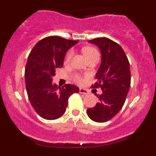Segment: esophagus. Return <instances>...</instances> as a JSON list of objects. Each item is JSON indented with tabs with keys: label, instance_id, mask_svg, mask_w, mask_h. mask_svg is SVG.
<instances>
[{
	"label": "esophagus",
	"instance_id": "esophagus-1",
	"mask_svg": "<svg viewBox=\"0 0 156 156\" xmlns=\"http://www.w3.org/2000/svg\"><path fill=\"white\" fill-rule=\"evenodd\" d=\"M79 92L80 93V94H89L88 90H87V89H83V88H80Z\"/></svg>",
	"mask_w": 156,
	"mask_h": 156
}]
</instances>
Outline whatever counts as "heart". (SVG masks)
Here are the masks:
<instances>
[{"label":"heart","mask_w":156,"mask_h":156,"mask_svg":"<svg viewBox=\"0 0 156 156\" xmlns=\"http://www.w3.org/2000/svg\"><path fill=\"white\" fill-rule=\"evenodd\" d=\"M83 52L84 55H86V57H87L88 60L90 59V58H92V57L96 56V55H99V53H98V51H97V49H95V48L93 47L83 48ZM73 55V50H69V51L67 53V54H66V56H65L66 63H69V62H70ZM73 80L78 83L81 84L83 83V78H82L81 76L79 74L74 75V76H73Z\"/></svg>","instance_id":"heart-1"}]
</instances>
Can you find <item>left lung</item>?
Here are the masks:
<instances>
[{
    "instance_id": "obj_1",
    "label": "left lung",
    "mask_w": 156,
    "mask_h": 156,
    "mask_svg": "<svg viewBox=\"0 0 156 156\" xmlns=\"http://www.w3.org/2000/svg\"><path fill=\"white\" fill-rule=\"evenodd\" d=\"M89 42L95 44L101 51V64L97 73L93 88H101L99 102L87 109V115L97 122L112 119L124 105L130 87V64L122 47L106 37L95 38Z\"/></svg>"
}]
</instances>
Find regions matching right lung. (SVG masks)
<instances>
[{
	"label": "right lung",
	"instance_id": "right-lung-1",
	"mask_svg": "<svg viewBox=\"0 0 156 156\" xmlns=\"http://www.w3.org/2000/svg\"><path fill=\"white\" fill-rule=\"evenodd\" d=\"M78 41L51 36L41 39L31 50L25 69L27 94L35 112L48 120L65 112L68 99L79 88L73 84L62 87L53 83L55 70L63 67L66 53Z\"/></svg>",
	"mask_w": 156,
	"mask_h": 156
}]
</instances>
